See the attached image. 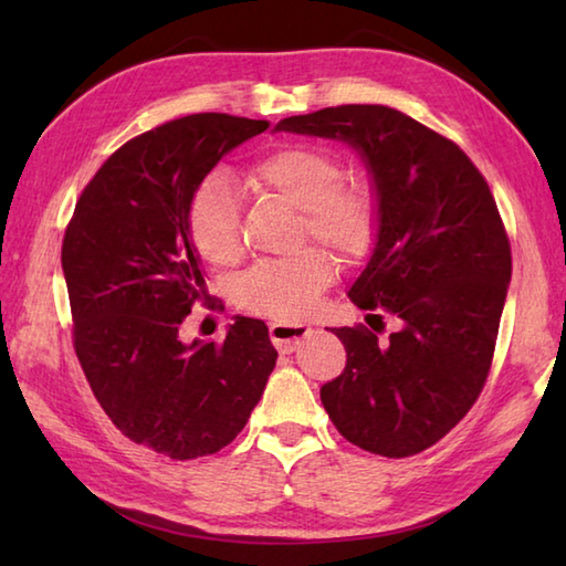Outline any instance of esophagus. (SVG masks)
Listing matches in <instances>:
<instances>
[{
	"instance_id": "obj_1",
	"label": "esophagus",
	"mask_w": 566,
	"mask_h": 566,
	"mask_svg": "<svg viewBox=\"0 0 566 566\" xmlns=\"http://www.w3.org/2000/svg\"><path fill=\"white\" fill-rule=\"evenodd\" d=\"M311 333H314V328L306 326V323H290V321L270 323V338L280 353H294Z\"/></svg>"
}]
</instances>
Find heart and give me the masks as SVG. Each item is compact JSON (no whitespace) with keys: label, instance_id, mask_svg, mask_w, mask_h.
Returning a JSON list of instances; mask_svg holds the SVG:
<instances>
[{"label":"heart","instance_id":"obj_1","mask_svg":"<svg viewBox=\"0 0 566 566\" xmlns=\"http://www.w3.org/2000/svg\"><path fill=\"white\" fill-rule=\"evenodd\" d=\"M248 185L302 211V235L338 252L363 258L377 233V201L363 182H343V163L318 146H284L252 165ZM189 238L199 255L228 268L243 255L240 199L221 175L203 179L187 211ZM335 268L318 248L284 260H264L240 276L235 298L245 311L276 321L302 318L316 308Z\"/></svg>","mask_w":566,"mask_h":566}]
</instances>
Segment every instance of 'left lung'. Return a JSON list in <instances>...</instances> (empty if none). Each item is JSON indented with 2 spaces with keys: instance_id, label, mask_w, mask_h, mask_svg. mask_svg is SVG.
Listing matches in <instances>:
<instances>
[{
  "instance_id": "left-lung-1",
  "label": "left lung",
  "mask_w": 566,
  "mask_h": 566,
  "mask_svg": "<svg viewBox=\"0 0 566 566\" xmlns=\"http://www.w3.org/2000/svg\"><path fill=\"white\" fill-rule=\"evenodd\" d=\"M274 130L343 140L363 158L377 235L347 296L375 331L399 321L387 343L365 326L333 328L347 365L321 387L323 408L367 452H423L467 416L491 369L511 282L494 195L460 146L389 106H331Z\"/></svg>"
}]
</instances>
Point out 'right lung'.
Masks as SVG:
<instances>
[{"label": "right lung", "instance_id": "1", "mask_svg": "<svg viewBox=\"0 0 566 566\" xmlns=\"http://www.w3.org/2000/svg\"><path fill=\"white\" fill-rule=\"evenodd\" d=\"M270 122L191 114L148 130L84 187L63 240L72 340L112 423L138 444L195 460L245 428L272 375L268 326L238 316L223 343L179 338L207 302L187 211L226 153Z\"/></svg>", "mask_w": 566, "mask_h": 566}]
</instances>
